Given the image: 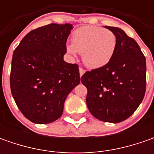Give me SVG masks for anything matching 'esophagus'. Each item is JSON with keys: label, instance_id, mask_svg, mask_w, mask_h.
<instances>
[{"label": "esophagus", "instance_id": "34e87169", "mask_svg": "<svg viewBox=\"0 0 154 154\" xmlns=\"http://www.w3.org/2000/svg\"><path fill=\"white\" fill-rule=\"evenodd\" d=\"M79 71H80V76L81 77L84 74V73H85V69H83L82 68H79Z\"/></svg>", "mask_w": 154, "mask_h": 154}]
</instances>
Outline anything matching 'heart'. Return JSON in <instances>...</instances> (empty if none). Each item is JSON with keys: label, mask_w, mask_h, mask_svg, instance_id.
Instances as JSON below:
<instances>
[{"label": "heart", "mask_w": 154, "mask_h": 154, "mask_svg": "<svg viewBox=\"0 0 154 154\" xmlns=\"http://www.w3.org/2000/svg\"><path fill=\"white\" fill-rule=\"evenodd\" d=\"M116 37L109 30L86 26L76 29L72 35V45L67 46L71 56L80 53L86 67L99 68L105 66L114 56Z\"/></svg>", "instance_id": "obj_1"}]
</instances>
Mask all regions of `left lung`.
<instances>
[{
    "mask_svg": "<svg viewBox=\"0 0 154 154\" xmlns=\"http://www.w3.org/2000/svg\"><path fill=\"white\" fill-rule=\"evenodd\" d=\"M116 37L114 56L105 66L86 71L81 82L87 89L89 111L100 121L117 123L138 108L146 92V57L136 41L117 27L104 26Z\"/></svg>",
    "mask_w": 154,
    "mask_h": 154,
    "instance_id": "8db88e82",
    "label": "left lung"
}]
</instances>
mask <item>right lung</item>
Masks as SVG:
<instances>
[{"instance_id": "1", "label": "right lung", "mask_w": 154, "mask_h": 154, "mask_svg": "<svg viewBox=\"0 0 154 154\" xmlns=\"http://www.w3.org/2000/svg\"><path fill=\"white\" fill-rule=\"evenodd\" d=\"M73 26L50 24L26 34L14 51L10 87L28 120L50 123L61 117L65 99L80 82L79 66L63 60Z\"/></svg>"}]
</instances>
